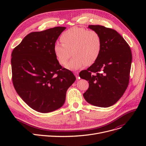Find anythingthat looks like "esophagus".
Returning <instances> with one entry per match:
<instances>
[{
	"label": "esophagus",
	"instance_id": "obj_1",
	"mask_svg": "<svg viewBox=\"0 0 146 146\" xmlns=\"http://www.w3.org/2000/svg\"><path fill=\"white\" fill-rule=\"evenodd\" d=\"M74 73V75L76 76V78H77V79L80 78V77H78V73H79L78 72H75Z\"/></svg>",
	"mask_w": 146,
	"mask_h": 146
}]
</instances>
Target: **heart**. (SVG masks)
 <instances>
[{
    "mask_svg": "<svg viewBox=\"0 0 146 146\" xmlns=\"http://www.w3.org/2000/svg\"><path fill=\"white\" fill-rule=\"evenodd\" d=\"M62 44L56 43L54 53L61 65H65L73 55L66 68L71 70L79 69L86 64L91 65L97 60L102 48V39L96 31L74 27L62 33Z\"/></svg>",
    "mask_w": 146,
    "mask_h": 146,
    "instance_id": "obj_1",
    "label": "heart"
}]
</instances>
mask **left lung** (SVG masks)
<instances>
[{"label":"left lung","instance_id":"8db88e82","mask_svg":"<svg viewBox=\"0 0 146 146\" xmlns=\"http://www.w3.org/2000/svg\"><path fill=\"white\" fill-rule=\"evenodd\" d=\"M102 39V48L97 60L80 78L88 81L89 88L83 94L94 106L108 108L122 97L129 84L132 55L127 41L115 30L101 25H89Z\"/></svg>","mask_w":146,"mask_h":146}]
</instances>
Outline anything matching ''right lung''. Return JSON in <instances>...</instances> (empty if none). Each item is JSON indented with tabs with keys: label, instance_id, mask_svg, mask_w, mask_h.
Segmentation results:
<instances>
[{
	"label": "right lung",
	"instance_id": "obj_1",
	"mask_svg": "<svg viewBox=\"0 0 146 146\" xmlns=\"http://www.w3.org/2000/svg\"><path fill=\"white\" fill-rule=\"evenodd\" d=\"M65 27L31 32L11 53L12 80L18 95L32 109L46 113L61 108L68 89L76 80L62 68L54 46Z\"/></svg>",
	"mask_w": 146,
	"mask_h": 146
}]
</instances>
